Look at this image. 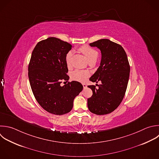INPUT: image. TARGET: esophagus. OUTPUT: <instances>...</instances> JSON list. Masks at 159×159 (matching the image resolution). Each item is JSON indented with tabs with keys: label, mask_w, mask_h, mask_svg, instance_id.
<instances>
[{
	"label": "esophagus",
	"mask_w": 159,
	"mask_h": 159,
	"mask_svg": "<svg viewBox=\"0 0 159 159\" xmlns=\"http://www.w3.org/2000/svg\"><path fill=\"white\" fill-rule=\"evenodd\" d=\"M82 84H83V88H87V85H86V84H85V83H83Z\"/></svg>",
	"instance_id": "1"
}]
</instances>
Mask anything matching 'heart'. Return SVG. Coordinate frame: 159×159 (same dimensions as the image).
I'll return each instance as SVG.
<instances>
[{"instance_id": "heart-1", "label": "heart", "mask_w": 159, "mask_h": 159, "mask_svg": "<svg viewBox=\"0 0 159 159\" xmlns=\"http://www.w3.org/2000/svg\"><path fill=\"white\" fill-rule=\"evenodd\" d=\"M80 50L84 55L89 62L95 61L98 56V52L94 48L84 45L80 48ZM72 57V52L70 51L67 53L65 57V62L67 66H70L71 65V59ZM89 73L88 71L75 70L71 73V78L72 80L77 81L83 82L88 77Z\"/></svg>"}]
</instances>
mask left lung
<instances>
[{
    "mask_svg": "<svg viewBox=\"0 0 159 159\" xmlns=\"http://www.w3.org/2000/svg\"><path fill=\"white\" fill-rule=\"evenodd\" d=\"M101 52V61L95 73L89 78L99 84L88 86L93 95L88 99L89 110L97 115L113 112L122 102L127 87L130 65L122 47L108 39H101L89 43Z\"/></svg>",
    "mask_w": 159,
    "mask_h": 159,
    "instance_id": "1",
    "label": "left lung"
}]
</instances>
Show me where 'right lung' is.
Returning <instances> with one entry per match:
<instances>
[{"mask_svg": "<svg viewBox=\"0 0 159 159\" xmlns=\"http://www.w3.org/2000/svg\"><path fill=\"white\" fill-rule=\"evenodd\" d=\"M71 48L66 42L49 37L37 44L29 64L28 75L33 94L42 107L53 114L70 112L74 99L83 88L78 81H68L70 77L65 57ZM62 80L68 83L61 87Z\"/></svg>", "mask_w": 159, "mask_h": 159, "instance_id": "1", "label": "right lung"}]
</instances>
